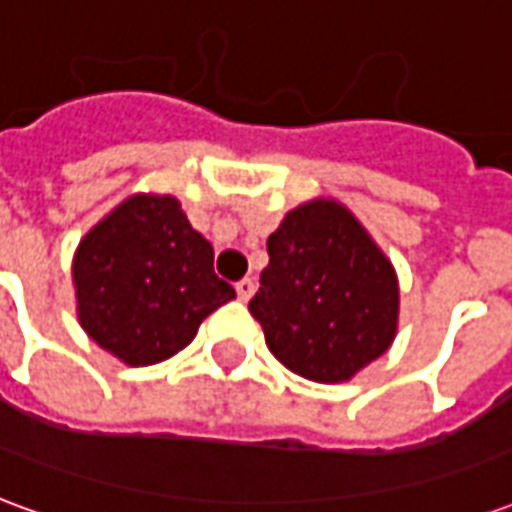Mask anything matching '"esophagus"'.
Segmentation results:
<instances>
[{
  "mask_svg": "<svg viewBox=\"0 0 512 512\" xmlns=\"http://www.w3.org/2000/svg\"><path fill=\"white\" fill-rule=\"evenodd\" d=\"M255 288H257V282L252 277L241 279V282L235 285V290H238V299L249 301V299H252V296H255Z\"/></svg>",
  "mask_w": 512,
  "mask_h": 512,
  "instance_id": "34e87169",
  "label": "esophagus"
}]
</instances>
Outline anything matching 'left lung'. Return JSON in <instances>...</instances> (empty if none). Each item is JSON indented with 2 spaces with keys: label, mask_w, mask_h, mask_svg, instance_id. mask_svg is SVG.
I'll return each mask as SVG.
<instances>
[{
  "label": "left lung",
  "mask_w": 512,
  "mask_h": 512,
  "mask_svg": "<svg viewBox=\"0 0 512 512\" xmlns=\"http://www.w3.org/2000/svg\"><path fill=\"white\" fill-rule=\"evenodd\" d=\"M266 246L249 312L290 373L340 384L386 354L400 318L395 266L343 202H301Z\"/></svg>",
  "instance_id": "1"
}]
</instances>
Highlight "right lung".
Returning <instances> with one entry per match:
<instances>
[{
  "label": "right lung",
  "instance_id": "1",
  "mask_svg": "<svg viewBox=\"0 0 512 512\" xmlns=\"http://www.w3.org/2000/svg\"><path fill=\"white\" fill-rule=\"evenodd\" d=\"M76 315L87 337L128 367L158 365L235 299L213 274V246L172 194H131L73 252Z\"/></svg>",
  "mask_w": 512,
  "mask_h": 512
}]
</instances>
